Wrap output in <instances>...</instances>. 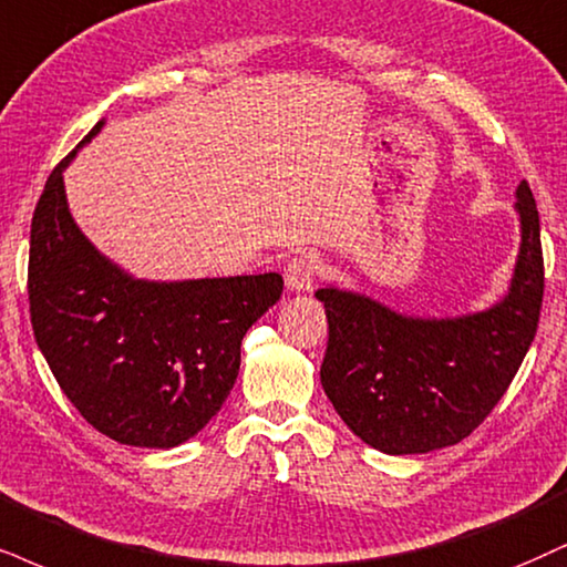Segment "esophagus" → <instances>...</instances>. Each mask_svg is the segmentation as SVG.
Instances as JSON below:
<instances>
[{
	"mask_svg": "<svg viewBox=\"0 0 567 567\" xmlns=\"http://www.w3.org/2000/svg\"><path fill=\"white\" fill-rule=\"evenodd\" d=\"M320 265L316 260V255L310 251H299V255L286 265V286L291 291H310L312 284H316Z\"/></svg>",
	"mask_w": 567,
	"mask_h": 567,
	"instance_id": "obj_1",
	"label": "esophagus"
}]
</instances>
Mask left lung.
I'll return each mask as SVG.
<instances>
[{"label": "left lung", "instance_id": "obj_1", "mask_svg": "<svg viewBox=\"0 0 567 567\" xmlns=\"http://www.w3.org/2000/svg\"><path fill=\"white\" fill-rule=\"evenodd\" d=\"M520 251L507 295L457 318L402 316L326 286L328 347L320 383L354 436L386 454H425L471 436L502 400L539 328L544 257L539 209L515 192Z\"/></svg>", "mask_w": 567, "mask_h": 567}]
</instances>
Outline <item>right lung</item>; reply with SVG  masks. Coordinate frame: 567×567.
Returning <instances> with one entry per match:
<instances>
[{
    "label": "right lung",
    "mask_w": 567,
    "mask_h": 567,
    "mask_svg": "<svg viewBox=\"0 0 567 567\" xmlns=\"http://www.w3.org/2000/svg\"><path fill=\"white\" fill-rule=\"evenodd\" d=\"M75 152L33 209V337L83 421L121 444L171 450L218 415L239 375L244 333L281 299L284 278L144 281L117 268L68 209L62 173Z\"/></svg>",
    "instance_id": "1"
}]
</instances>
